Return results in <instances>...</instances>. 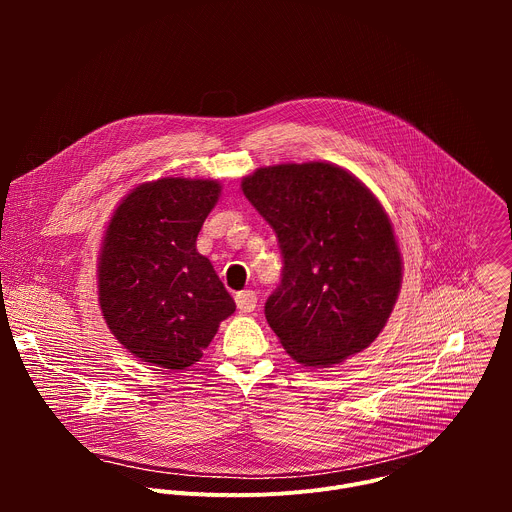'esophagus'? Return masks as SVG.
Instances as JSON below:
<instances>
[{"label":"esophagus","instance_id":"esophagus-1","mask_svg":"<svg viewBox=\"0 0 512 512\" xmlns=\"http://www.w3.org/2000/svg\"><path fill=\"white\" fill-rule=\"evenodd\" d=\"M235 302H237V308H239L241 312H253L255 306H257L255 291H251V289L239 291V294L235 296Z\"/></svg>","mask_w":512,"mask_h":512}]
</instances>
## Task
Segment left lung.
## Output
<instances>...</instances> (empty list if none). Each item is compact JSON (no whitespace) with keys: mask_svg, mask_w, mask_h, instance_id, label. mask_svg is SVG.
Segmentation results:
<instances>
[{"mask_svg":"<svg viewBox=\"0 0 512 512\" xmlns=\"http://www.w3.org/2000/svg\"><path fill=\"white\" fill-rule=\"evenodd\" d=\"M273 227L283 271L265 318L304 367H330L369 348L397 302L403 261L381 202L328 162L277 164L241 182Z\"/></svg>","mask_w":512,"mask_h":512,"instance_id":"1","label":"left lung"}]
</instances>
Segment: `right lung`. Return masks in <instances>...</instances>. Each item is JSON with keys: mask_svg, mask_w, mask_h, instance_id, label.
<instances>
[{"mask_svg": "<svg viewBox=\"0 0 512 512\" xmlns=\"http://www.w3.org/2000/svg\"><path fill=\"white\" fill-rule=\"evenodd\" d=\"M221 184L160 178L115 208L99 253V306L113 336L139 360L184 371L202 358L235 300L196 237Z\"/></svg>", "mask_w": 512, "mask_h": 512, "instance_id": "obj_1", "label": "right lung"}]
</instances>
